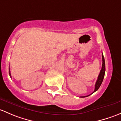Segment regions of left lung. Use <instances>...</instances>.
Segmentation results:
<instances>
[{"instance_id":"left-lung-1","label":"left lung","mask_w":121,"mask_h":121,"mask_svg":"<svg viewBox=\"0 0 121 121\" xmlns=\"http://www.w3.org/2000/svg\"><path fill=\"white\" fill-rule=\"evenodd\" d=\"M102 59H103V64H102V68L101 70H100V72H99V74L98 76V79L97 80V82L95 83V89H94V91L93 92L94 93L95 91H96L99 88V87H100L101 84L102 82H103V79H104V75H105V60H104V55H103V53H102ZM93 93H91V94H92ZM91 94H89V95H87V96H83L82 97H88L89 95H90Z\"/></svg>"}]
</instances>
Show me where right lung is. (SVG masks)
Masks as SVG:
<instances>
[{
    "label": "right lung",
    "mask_w": 121,
    "mask_h": 121,
    "mask_svg": "<svg viewBox=\"0 0 121 121\" xmlns=\"http://www.w3.org/2000/svg\"><path fill=\"white\" fill-rule=\"evenodd\" d=\"M9 74H10V76L11 77V74H10V69H9Z\"/></svg>",
    "instance_id": "obj_1"
}]
</instances>
